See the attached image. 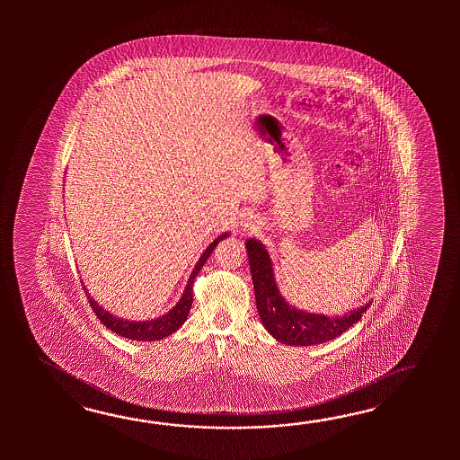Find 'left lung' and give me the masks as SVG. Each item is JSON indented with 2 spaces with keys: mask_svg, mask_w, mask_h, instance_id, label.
I'll return each mask as SVG.
<instances>
[{
  "mask_svg": "<svg viewBox=\"0 0 460 460\" xmlns=\"http://www.w3.org/2000/svg\"><path fill=\"white\" fill-rule=\"evenodd\" d=\"M246 250L253 278L256 309L266 331L279 342L307 347L332 341L349 331L353 323H358L362 319V314L367 313L372 304L367 303L341 317H327L297 311L286 303L278 291L274 281L273 264L263 244L250 238L246 242Z\"/></svg>",
  "mask_w": 460,
  "mask_h": 460,
  "instance_id": "left-lung-1",
  "label": "left lung"
}]
</instances>
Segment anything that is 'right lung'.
<instances>
[{
    "label": "right lung",
    "mask_w": 460,
    "mask_h": 460,
    "mask_svg": "<svg viewBox=\"0 0 460 460\" xmlns=\"http://www.w3.org/2000/svg\"><path fill=\"white\" fill-rule=\"evenodd\" d=\"M226 236V234H220L218 238L214 240V243H210L207 246L206 252L200 256V260L197 261L196 268H194L192 273H190V278H189V281H187L186 289H184V294H182L181 301H179L169 313L164 314L163 317H157V319H153V321H143V323H141V321H139V323L125 321V319H119V317H115V315L107 313L102 305H98V304L88 296L90 307L93 309V313H95V315L102 321L103 325H107L110 331H113V332L121 335V337H125V339L141 341V342H153V341L164 339L167 335L176 332L177 329H179L182 323H186L189 311H190V307H192V299H194L192 284H194L197 273L202 270V266L206 263L207 258L216 250L218 242L224 240ZM84 289H85V286H84Z\"/></svg>",
    "instance_id": "1"
}]
</instances>
